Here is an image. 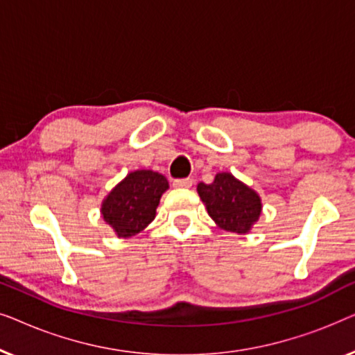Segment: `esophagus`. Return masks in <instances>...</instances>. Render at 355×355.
Here are the masks:
<instances>
[{"label": "esophagus", "mask_w": 355, "mask_h": 355, "mask_svg": "<svg viewBox=\"0 0 355 355\" xmlns=\"http://www.w3.org/2000/svg\"><path fill=\"white\" fill-rule=\"evenodd\" d=\"M173 186L176 189H189L192 186V179H176V181H173Z\"/></svg>", "instance_id": "34e87169"}]
</instances>
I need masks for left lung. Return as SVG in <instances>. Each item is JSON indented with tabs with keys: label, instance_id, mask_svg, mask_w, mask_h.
<instances>
[{
	"label": "left lung",
	"instance_id": "8db88e82",
	"mask_svg": "<svg viewBox=\"0 0 355 355\" xmlns=\"http://www.w3.org/2000/svg\"><path fill=\"white\" fill-rule=\"evenodd\" d=\"M197 192L220 230L247 234L260 220V196L231 173H218L211 184L200 182Z\"/></svg>",
	"mask_w": 355,
	"mask_h": 355
}]
</instances>
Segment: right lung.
<instances>
[{"instance_id": "right-lung-1", "label": "right lung", "mask_w": 355, "mask_h": 355, "mask_svg": "<svg viewBox=\"0 0 355 355\" xmlns=\"http://www.w3.org/2000/svg\"><path fill=\"white\" fill-rule=\"evenodd\" d=\"M169 189L168 179L152 169L130 171L101 202V216L118 237H132L157 216L159 198Z\"/></svg>"}]
</instances>
